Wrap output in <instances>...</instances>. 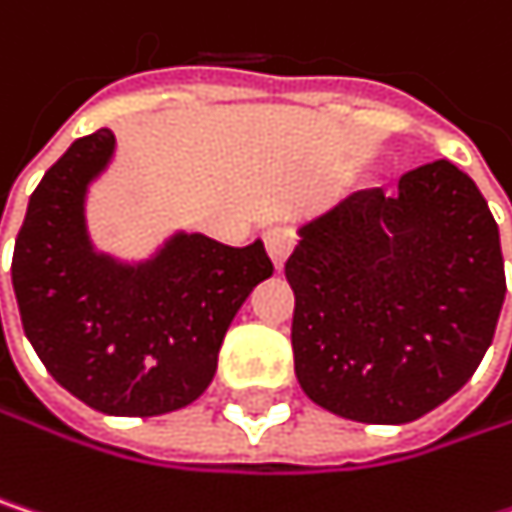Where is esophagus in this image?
I'll return each instance as SVG.
<instances>
[{"label":"esophagus","instance_id":"1","mask_svg":"<svg viewBox=\"0 0 512 512\" xmlns=\"http://www.w3.org/2000/svg\"><path fill=\"white\" fill-rule=\"evenodd\" d=\"M263 243H266V252L272 257V263H275V269H281L284 266V260L287 255L293 252V246H296V237H293V231L290 228H269L266 234H263Z\"/></svg>","mask_w":512,"mask_h":512}]
</instances>
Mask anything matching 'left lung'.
<instances>
[{"mask_svg": "<svg viewBox=\"0 0 512 512\" xmlns=\"http://www.w3.org/2000/svg\"><path fill=\"white\" fill-rule=\"evenodd\" d=\"M284 275L302 391L361 424H409L454 397L507 293L489 204L448 159L406 171L394 198L361 189L305 222Z\"/></svg>", "mask_w": 512, "mask_h": 512, "instance_id": "left-lung-1", "label": "left lung"}]
</instances>
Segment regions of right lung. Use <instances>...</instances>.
<instances>
[{"mask_svg": "<svg viewBox=\"0 0 512 512\" xmlns=\"http://www.w3.org/2000/svg\"><path fill=\"white\" fill-rule=\"evenodd\" d=\"M115 154L112 130L76 139L29 198L11 281L23 332L50 376L106 415H165L213 382L225 332L272 260L174 234L151 260L100 255L85 228L88 183Z\"/></svg>", "mask_w": 512, "mask_h": 512, "instance_id": "obj_1", "label": "right lung"}]
</instances>
